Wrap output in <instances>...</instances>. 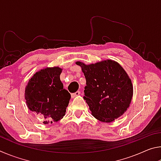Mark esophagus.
<instances>
[{
  "mask_svg": "<svg viewBox=\"0 0 161 161\" xmlns=\"http://www.w3.org/2000/svg\"><path fill=\"white\" fill-rule=\"evenodd\" d=\"M80 91H77V92H76L75 93L71 94V97L75 98V97H76L77 96H78V95H80Z\"/></svg>",
  "mask_w": 161,
  "mask_h": 161,
  "instance_id": "1",
  "label": "esophagus"
}]
</instances>
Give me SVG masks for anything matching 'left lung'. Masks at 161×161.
<instances>
[{"label":"left lung","instance_id":"8db88e82","mask_svg":"<svg viewBox=\"0 0 161 161\" xmlns=\"http://www.w3.org/2000/svg\"><path fill=\"white\" fill-rule=\"evenodd\" d=\"M86 78L84 99L97 120L110 123L123 115L131 102L133 87L118 62L106 59L94 64L76 62Z\"/></svg>","mask_w":161,"mask_h":161}]
</instances>
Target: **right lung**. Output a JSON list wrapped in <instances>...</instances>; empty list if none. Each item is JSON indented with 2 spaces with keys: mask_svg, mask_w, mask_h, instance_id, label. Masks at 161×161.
Returning <instances> with one entry per match:
<instances>
[{
  "mask_svg": "<svg viewBox=\"0 0 161 161\" xmlns=\"http://www.w3.org/2000/svg\"><path fill=\"white\" fill-rule=\"evenodd\" d=\"M62 69L46 67L30 79L25 89L26 104L31 111L42 115L44 124L63 118L71 98L60 80Z\"/></svg>",
  "mask_w": 161,
  "mask_h": 161,
  "instance_id": "obj_1",
  "label": "right lung"
}]
</instances>
